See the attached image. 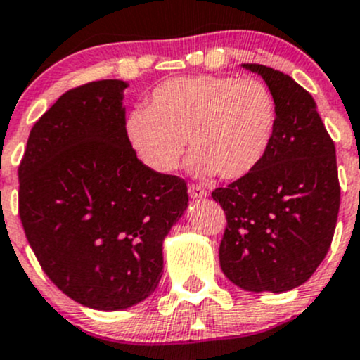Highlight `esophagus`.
Listing matches in <instances>:
<instances>
[{"instance_id":"obj_1","label":"esophagus","mask_w":360,"mask_h":360,"mask_svg":"<svg viewBox=\"0 0 360 360\" xmlns=\"http://www.w3.org/2000/svg\"><path fill=\"white\" fill-rule=\"evenodd\" d=\"M188 193L195 200H200V198L207 197V191L202 186H198V184H188Z\"/></svg>"}]
</instances>
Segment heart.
Masks as SVG:
<instances>
[{"label": "heart", "mask_w": 360, "mask_h": 360, "mask_svg": "<svg viewBox=\"0 0 360 360\" xmlns=\"http://www.w3.org/2000/svg\"><path fill=\"white\" fill-rule=\"evenodd\" d=\"M275 127L277 103L263 82L200 75L160 83L148 108L129 115L127 137L158 174L179 165L188 139L195 174L240 179L266 157Z\"/></svg>", "instance_id": "1"}]
</instances>
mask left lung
<instances>
[{
	"label": "left lung",
	"mask_w": 360,
	"mask_h": 360,
	"mask_svg": "<svg viewBox=\"0 0 360 360\" xmlns=\"http://www.w3.org/2000/svg\"><path fill=\"white\" fill-rule=\"evenodd\" d=\"M261 75L277 103V127L263 162L212 198L226 214L223 274L244 291L285 292L314 275L331 248L338 210L336 150L315 101L289 75Z\"/></svg>",
	"instance_id": "obj_1"
}]
</instances>
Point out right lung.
Returning a JSON list of instances; mask_svg holds the SVG:
<instances>
[{
  "label": "right lung",
  "instance_id": "add662e5",
  "mask_svg": "<svg viewBox=\"0 0 360 360\" xmlns=\"http://www.w3.org/2000/svg\"><path fill=\"white\" fill-rule=\"evenodd\" d=\"M122 79L68 90L29 134L19 216L43 271L71 300L122 310L162 277L163 238L188 207L184 179L137 158Z\"/></svg>",
  "mask_w": 360,
  "mask_h": 360
}]
</instances>
